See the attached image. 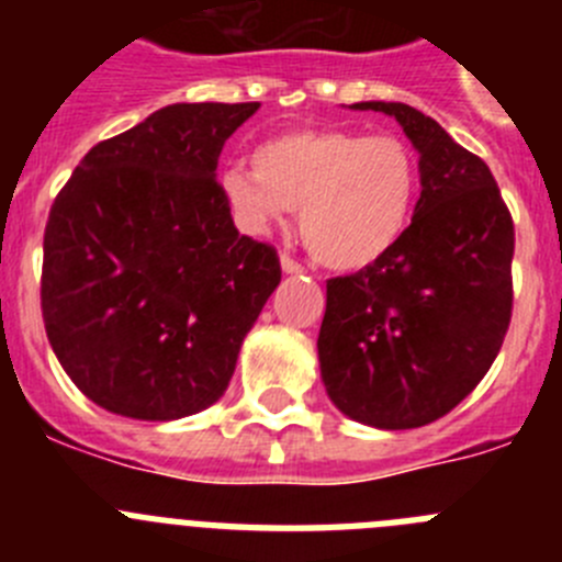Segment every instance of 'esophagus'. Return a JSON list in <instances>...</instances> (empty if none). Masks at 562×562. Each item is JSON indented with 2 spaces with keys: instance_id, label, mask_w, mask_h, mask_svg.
<instances>
[{
  "instance_id": "esophagus-1",
  "label": "esophagus",
  "mask_w": 562,
  "mask_h": 562,
  "mask_svg": "<svg viewBox=\"0 0 562 562\" xmlns=\"http://www.w3.org/2000/svg\"><path fill=\"white\" fill-rule=\"evenodd\" d=\"M281 270H284V272H304V265H301L297 258H292L290 252H284V256H281Z\"/></svg>"
}]
</instances>
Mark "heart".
Returning a JSON list of instances; mask_svg holds the SVG:
<instances>
[{"label": "heart", "mask_w": 562, "mask_h": 562, "mask_svg": "<svg viewBox=\"0 0 562 562\" xmlns=\"http://www.w3.org/2000/svg\"><path fill=\"white\" fill-rule=\"evenodd\" d=\"M422 188L416 151L396 134L290 128L227 168L222 193L238 225L265 233L297 207L306 250L331 270L374 265L400 241Z\"/></svg>", "instance_id": "heart-1"}]
</instances>
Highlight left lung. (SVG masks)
<instances>
[{"label":"left lung","instance_id":"obj_1","mask_svg":"<svg viewBox=\"0 0 562 562\" xmlns=\"http://www.w3.org/2000/svg\"><path fill=\"white\" fill-rule=\"evenodd\" d=\"M394 114L419 151L414 220L374 265L326 281L317 335L331 402L385 430L441 419L484 380L513 321L515 225L493 171L408 103Z\"/></svg>","mask_w":562,"mask_h":562}]
</instances>
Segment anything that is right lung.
<instances>
[{
  "label": "right lung",
  "mask_w": 562,
  "mask_h": 562,
  "mask_svg": "<svg viewBox=\"0 0 562 562\" xmlns=\"http://www.w3.org/2000/svg\"><path fill=\"white\" fill-rule=\"evenodd\" d=\"M258 103H173L83 154L44 227L42 317L89 400L166 422L225 394L281 281L238 236L216 166Z\"/></svg>",
  "instance_id": "right-lung-1"
}]
</instances>
